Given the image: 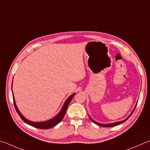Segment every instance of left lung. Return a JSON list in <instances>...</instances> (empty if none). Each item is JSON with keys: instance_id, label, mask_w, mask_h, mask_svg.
Here are the masks:
<instances>
[{"instance_id": "8db88e82", "label": "left lung", "mask_w": 150, "mask_h": 150, "mask_svg": "<svg viewBox=\"0 0 150 150\" xmlns=\"http://www.w3.org/2000/svg\"><path fill=\"white\" fill-rule=\"evenodd\" d=\"M138 103V102H137ZM136 105H137V104L136 105V106H135V107H134V109H133V111H132V112H131V114L130 115V116L128 117L127 119H126L125 120H122V121H120V122H114V123H111V124H107V125H106V124H100V123H99V122H96L95 120H93L92 119H91V118L90 117V119H91V120H92V121L95 123V124H96V125H99V126H101V127H115V126H117V125H120V124H122V123H123L124 122H125L126 120H127L128 118H129L131 115H132V114L133 113V112H134V111L135 110V109H136Z\"/></svg>"}]
</instances>
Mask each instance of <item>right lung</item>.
Listing matches in <instances>:
<instances>
[{
	"instance_id": "obj_1",
	"label": "right lung",
	"mask_w": 150,
	"mask_h": 150,
	"mask_svg": "<svg viewBox=\"0 0 150 150\" xmlns=\"http://www.w3.org/2000/svg\"><path fill=\"white\" fill-rule=\"evenodd\" d=\"M74 94L75 93H73L72 95H71L69 97V98H68L67 99V101H65L64 105H63V107H62L61 111H60L59 113L58 114L56 117H54L53 119H52L51 120H47V121L40 122H31V121H30V120H28V119H26L25 117H23L22 115V114L20 113L19 110H18V109L17 108L16 105L15 101H14V96H13V100H14V105L15 109H16V110L18 114L19 115L20 117L21 118V119H22V120H23V122H25L26 124H28L29 125L32 126V127L38 128H40V129H49V128H51L52 127H54V126L57 125V124H59V123L62 120V119L64 118V115H65L66 111H67V107L68 106V105H69L70 102L71 101V100H72V99L73 98V97H74Z\"/></svg>"
}]
</instances>
